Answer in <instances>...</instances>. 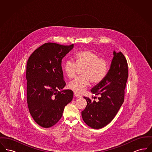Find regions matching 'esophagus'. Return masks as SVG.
Returning a JSON list of instances; mask_svg holds the SVG:
<instances>
[{
	"instance_id": "obj_1",
	"label": "esophagus",
	"mask_w": 152,
	"mask_h": 152,
	"mask_svg": "<svg viewBox=\"0 0 152 152\" xmlns=\"http://www.w3.org/2000/svg\"><path fill=\"white\" fill-rule=\"evenodd\" d=\"M74 95L76 97H77V98H80V97H81V96L80 95V94H78L77 93H74Z\"/></svg>"
}]
</instances>
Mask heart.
I'll use <instances>...</instances> for the list:
<instances>
[{"mask_svg":"<svg viewBox=\"0 0 152 152\" xmlns=\"http://www.w3.org/2000/svg\"><path fill=\"white\" fill-rule=\"evenodd\" d=\"M74 59L66 60L63 69L69 79L73 78L78 68H83L81 76L77 77L71 81L68 87L75 92H83L91 83L97 84L101 82L105 77L108 71V65L106 60L99 58V56L90 50H83L77 52Z\"/></svg>","mask_w":152,"mask_h":152,"instance_id":"obj_1","label":"heart"}]
</instances>
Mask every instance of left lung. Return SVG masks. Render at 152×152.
Returning a JSON list of instances; mask_svg holds the SVG:
<instances>
[{
  "label": "left lung",
  "mask_w": 152,
  "mask_h": 152,
  "mask_svg": "<svg viewBox=\"0 0 152 152\" xmlns=\"http://www.w3.org/2000/svg\"><path fill=\"white\" fill-rule=\"evenodd\" d=\"M128 77V63L121 52L113 51L110 69L104 79L94 86L91 92L100 95L99 101H91L84 97L87 107L81 112L84 121L94 129H100L114 118L124 100L126 84Z\"/></svg>",
  "instance_id": "1"
}]
</instances>
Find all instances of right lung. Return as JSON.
<instances>
[{"mask_svg":"<svg viewBox=\"0 0 152 152\" xmlns=\"http://www.w3.org/2000/svg\"><path fill=\"white\" fill-rule=\"evenodd\" d=\"M73 48V44H44L27 61L28 107L34 121L42 127L48 128L58 123L64 107L72 100V91L63 89L61 60Z\"/></svg>","mask_w":152,"mask_h":152,"instance_id":"1","label":"right lung"}]
</instances>
